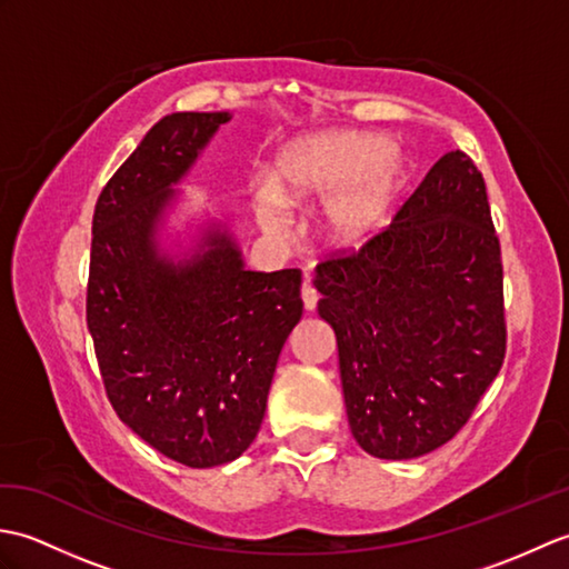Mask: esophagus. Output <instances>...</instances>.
<instances>
[{"label":"esophagus","instance_id":"esophagus-1","mask_svg":"<svg viewBox=\"0 0 569 569\" xmlns=\"http://www.w3.org/2000/svg\"><path fill=\"white\" fill-rule=\"evenodd\" d=\"M300 298H303L306 310H316V306H318V291H316V288H312L310 278H306L303 286H300Z\"/></svg>","mask_w":569,"mask_h":569}]
</instances>
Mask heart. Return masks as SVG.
Returning <instances> with one entry per match:
<instances>
[{
    "label": "heart",
    "mask_w": 569,
    "mask_h": 569,
    "mask_svg": "<svg viewBox=\"0 0 569 569\" xmlns=\"http://www.w3.org/2000/svg\"><path fill=\"white\" fill-rule=\"evenodd\" d=\"M403 183V159L373 131H322L276 153L271 178L253 188V212L266 232L291 229L288 204L325 200L320 229L337 249H359L391 217Z\"/></svg>",
    "instance_id": "b5f03b06"
}]
</instances>
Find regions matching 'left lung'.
I'll return each mask as SVG.
<instances>
[{"label":"left lung","instance_id":"obj_1","mask_svg":"<svg viewBox=\"0 0 569 569\" xmlns=\"http://www.w3.org/2000/svg\"><path fill=\"white\" fill-rule=\"evenodd\" d=\"M312 283L361 450L413 459L452 440L506 355L501 247L475 161L445 153L383 232Z\"/></svg>","mask_w":569,"mask_h":569}]
</instances>
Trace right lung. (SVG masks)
Listing matches in <instances>:
<instances>
[{
    "mask_svg": "<svg viewBox=\"0 0 569 569\" xmlns=\"http://www.w3.org/2000/svg\"><path fill=\"white\" fill-rule=\"evenodd\" d=\"M229 112H176L149 129L92 217L88 330L107 398L153 450L204 469L257 438L278 355L303 316L300 271H247L210 224L173 259L159 247L173 186Z\"/></svg>",
    "mask_w": 569,
    "mask_h": 569,
    "instance_id": "1",
    "label": "right lung"
}]
</instances>
